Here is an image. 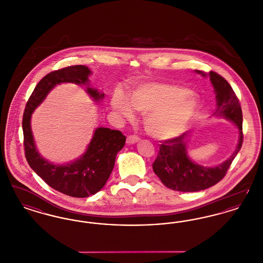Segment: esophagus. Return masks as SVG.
<instances>
[{"instance_id":"esophagus-1","label":"esophagus","mask_w":263,"mask_h":263,"mask_svg":"<svg viewBox=\"0 0 263 263\" xmlns=\"http://www.w3.org/2000/svg\"><path fill=\"white\" fill-rule=\"evenodd\" d=\"M138 141H139V138L137 136H135V135H130V136L127 137V140H126L127 144H129V145L135 144V143H137Z\"/></svg>"}]
</instances>
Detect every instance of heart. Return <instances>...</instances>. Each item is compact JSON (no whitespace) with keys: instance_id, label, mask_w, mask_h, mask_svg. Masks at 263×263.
Returning <instances> with one entry per match:
<instances>
[{"instance_id":"obj_1","label":"heart","mask_w":263,"mask_h":263,"mask_svg":"<svg viewBox=\"0 0 263 263\" xmlns=\"http://www.w3.org/2000/svg\"><path fill=\"white\" fill-rule=\"evenodd\" d=\"M129 100L121 92H115L112 108L127 119L133 118V110L146 114L145 128L153 137L171 139L180 135L196 115L199 98L189 89L175 85L151 84L135 89Z\"/></svg>"}]
</instances>
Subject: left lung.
<instances>
[{
  "instance_id": "1",
  "label": "left lung",
  "mask_w": 263,
  "mask_h": 263,
  "mask_svg": "<svg viewBox=\"0 0 263 263\" xmlns=\"http://www.w3.org/2000/svg\"><path fill=\"white\" fill-rule=\"evenodd\" d=\"M206 77V74L196 71ZM209 78L216 93L217 107L214 116L224 117L238 126L239 138L231 157L221 164L214 167L203 166L192 162L187 156L188 132L180 136L163 141L160 146L157 159L153 163L154 173L159 176L166 187L182 192H194L211 187L224 178L231 163L241 148L242 112L235 91L222 76L210 72Z\"/></svg>"
}]
</instances>
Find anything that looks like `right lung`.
<instances>
[{
    "mask_svg": "<svg viewBox=\"0 0 263 263\" xmlns=\"http://www.w3.org/2000/svg\"><path fill=\"white\" fill-rule=\"evenodd\" d=\"M88 67L75 65L53 71L42 78L25 106L23 117L25 158L29 166L50 187L63 194L84 198L93 195L104 186L111 175L115 158L125 145L126 137L118 130L97 128L85 154L73 163L54 164L43 159L35 147L30 127L31 114L44 100L52 88L62 83L86 86V90L95 101L103 99L104 93L90 88Z\"/></svg>",
    "mask_w": 263,
    "mask_h": 263,
    "instance_id": "1",
    "label": "right lung"
}]
</instances>
